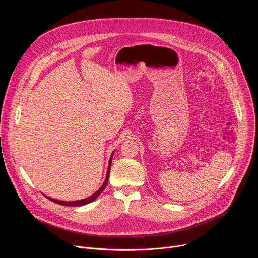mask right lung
Segmentation results:
<instances>
[{"instance_id": "right-lung-1", "label": "right lung", "mask_w": 258, "mask_h": 258, "mask_svg": "<svg viewBox=\"0 0 258 258\" xmlns=\"http://www.w3.org/2000/svg\"><path fill=\"white\" fill-rule=\"evenodd\" d=\"M114 153V152H113ZM113 153L111 154V157H110V160H109V165H108V169H107V173H106V178H105V180H104V182H103V185L101 186V188L97 191V192H95L92 196H90V197H88V198H86V199H82V200H78V201H69V202H66V201H60V200H56V199H53V198H50V197H48V196H46L47 198H49V200H51V201H53V202H55V203H57V204H60V205H64V206H82V205H86V204H88V203H90V202H92V201H94L103 191H104V189L106 188V186H107V182H108V179H109V172H110V167H111V161H112V157H113Z\"/></svg>"}]
</instances>
